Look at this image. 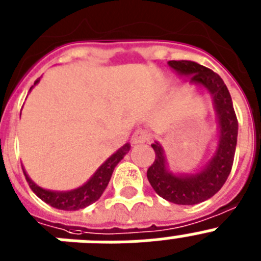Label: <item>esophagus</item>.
<instances>
[{
    "label": "esophagus",
    "instance_id": "34e87169",
    "mask_svg": "<svg viewBox=\"0 0 261 261\" xmlns=\"http://www.w3.org/2000/svg\"><path fill=\"white\" fill-rule=\"evenodd\" d=\"M148 140H149L148 131L139 128V130H137L135 133H134L133 138H131V144H133V146H137V144H140V143H146V142H148Z\"/></svg>",
    "mask_w": 261,
    "mask_h": 261
}]
</instances>
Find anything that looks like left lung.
Here are the masks:
<instances>
[{"mask_svg":"<svg viewBox=\"0 0 261 261\" xmlns=\"http://www.w3.org/2000/svg\"><path fill=\"white\" fill-rule=\"evenodd\" d=\"M169 68L190 84L202 88L213 99L218 139L212 158L194 173L171 171L165 149L152 143L156 159L147 171V178L156 193L177 205H196L214 196L227 180L234 162L238 139V121L230 92L218 74L190 60H171Z\"/></svg>","mask_w":261,"mask_h":261,"instance_id":"8db88e82","label":"left lung"}]
</instances>
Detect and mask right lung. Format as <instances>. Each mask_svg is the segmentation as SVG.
Segmentation results:
<instances>
[{
    "mask_svg": "<svg viewBox=\"0 0 261 261\" xmlns=\"http://www.w3.org/2000/svg\"><path fill=\"white\" fill-rule=\"evenodd\" d=\"M39 81L40 79H38V80L34 83L33 87L30 88V92ZM130 143L123 144L121 148L117 149L110 158L106 159L105 162L99 165L98 169L93 173V176L87 181V182H84L81 187L74 188V189L71 190L44 189V188L35 184V182L30 178V176L27 174V172L24 171L23 167H22V168H23V173L24 176H26V180L27 182H29V185H30L31 190H33L34 193L39 197L42 201H44V202L48 203L49 206L56 207V209L59 210L72 212V210L84 209V207L92 205L93 202H96L97 199L102 196L106 187H108L109 181H110V177H112L115 165L121 162L122 159L124 158V155L130 151Z\"/></svg>",
    "mask_w": 261,
    "mask_h": 261,
    "instance_id": "add662e5",
    "label": "right lung"
}]
</instances>
